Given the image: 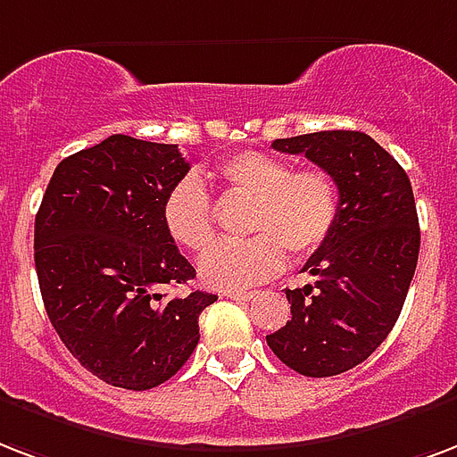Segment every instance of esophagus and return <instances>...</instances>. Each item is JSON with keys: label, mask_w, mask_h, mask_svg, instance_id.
<instances>
[{"label": "esophagus", "mask_w": 457, "mask_h": 457, "mask_svg": "<svg viewBox=\"0 0 457 457\" xmlns=\"http://www.w3.org/2000/svg\"><path fill=\"white\" fill-rule=\"evenodd\" d=\"M225 297L235 299V302H249V299H253V292H239V290H232V292H225Z\"/></svg>", "instance_id": "1"}]
</instances>
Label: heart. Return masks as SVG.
<instances>
[{
    "instance_id": "1",
    "label": "heart",
    "mask_w": 457,
    "mask_h": 457,
    "mask_svg": "<svg viewBox=\"0 0 457 457\" xmlns=\"http://www.w3.org/2000/svg\"><path fill=\"white\" fill-rule=\"evenodd\" d=\"M213 179L228 196L246 198V239L215 244L198 261V275L215 290L252 287L283 266L285 252L304 259L328 242L340 220V187L319 167L292 170L290 160L266 151H242L220 160ZM167 237L189 252L213 242V198L196 174L174 182L160 204Z\"/></svg>"
}]
</instances>
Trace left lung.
Masks as SVG:
<instances>
[{"mask_svg":"<svg viewBox=\"0 0 457 457\" xmlns=\"http://www.w3.org/2000/svg\"><path fill=\"white\" fill-rule=\"evenodd\" d=\"M336 177L340 220L302 270L316 283L285 290L292 319L266 336L278 360L323 378L361 364L398 321L420 256L412 184L391 153L361 131L275 138Z\"/></svg>","mask_w":457,"mask_h":457,"instance_id":"8db88e82","label":"left lung"}]
</instances>
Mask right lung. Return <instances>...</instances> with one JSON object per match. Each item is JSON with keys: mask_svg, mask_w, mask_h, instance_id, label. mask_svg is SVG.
Listing matches in <instances>:
<instances>
[{"mask_svg": "<svg viewBox=\"0 0 457 457\" xmlns=\"http://www.w3.org/2000/svg\"><path fill=\"white\" fill-rule=\"evenodd\" d=\"M189 172L172 144L114 134L57 165L35 215V270L50 323L100 381L148 391L198 345L215 295L167 299L196 270L167 237L160 204Z\"/></svg>", "mask_w": 457, "mask_h": 457, "instance_id": "1", "label": "right lung"}]
</instances>
